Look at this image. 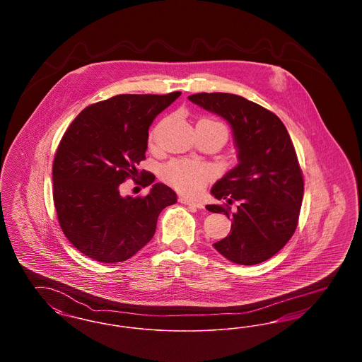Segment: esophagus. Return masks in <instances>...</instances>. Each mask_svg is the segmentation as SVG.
I'll return each instance as SVG.
<instances>
[{
    "mask_svg": "<svg viewBox=\"0 0 362 362\" xmlns=\"http://www.w3.org/2000/svg\"><path fill=\"white\" fill-rule=\"evenodd\" d=\"M179 202L183 204V205H187V206L197 207V209H204L205 207L201 201H194V199H189V198H186V197H180Z\"/></svg>",
    "mask_w": 362,
    "mask_h": 362,
    "instance_id": "34e87169",
    "label": "esophagus"
}]
</instances>
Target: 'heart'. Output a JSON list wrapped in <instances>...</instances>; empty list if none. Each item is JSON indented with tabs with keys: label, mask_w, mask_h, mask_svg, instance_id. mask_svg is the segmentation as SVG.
<instances>
[{
	"label": "heart",
	"mask_w": 362,
	"mask_h": 362,
	"mask_svg": "<svg viewBox=\"0 0 362 362\" xmlns=\"http://www.w3.org/2000/svg\"><path fill=\"white\" fill-rule=\"evenodd\" d=\"M199 122H205L213 127H217L224 133L225 136H228L226 127L221 122L214 121V119H202ZM156 133H157V129H155L151 134L152 145L155 144ZM211 175L213 171L209 165L199 161H191V160H173L168 164H165L163 168V177L165 179V182L185 194H197L198 191H201L209 182V179L211 177Z\"/></svg>",
	"instance_id": "1"
}]
</instances>
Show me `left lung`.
<instances>
[{
	"label": "left lung",
	"mask_w": 362,
	"mask_h": 362,
	"mask_svg": "<svg viewBox=\"0 0 362 362\" xmlns=\"http://www.w3.org/2000/svg\"><path fill=\"white\" fill-rule=\"evenodd\" d=\"M189 99L229 122L239 149L240 163L211 189L226 204L206 206L233 218L230 233L213 245L238 264L264 262L291 240L298 224L304 179L291 136L274 112L239 95L202 92ZM233 202L235 214L228 206Z\"/></svg>",
	"instance_id": "left-lung-1"
}]
</instances>
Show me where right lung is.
<instances>
[{"mask_svg": "<svg viewBox=\"0 0 362 362\" xmlns=\"http://www.w3.org/2000/svg\"><path fill=\"white\" fill-rule=\"evenodd\" d=\"M182 92L117 95L86 107L70 123L52 161V198L68 240L102 263L132 258L149 243L158 214L176 202L163 183L145 197H126L119 186L133 179L144 187L155 175L141 171L149 126Z\"/></svg>", "mask_w": 362, "mask_h": 362, "instance_id": "1", "label": "right lung"}]
</instances>
